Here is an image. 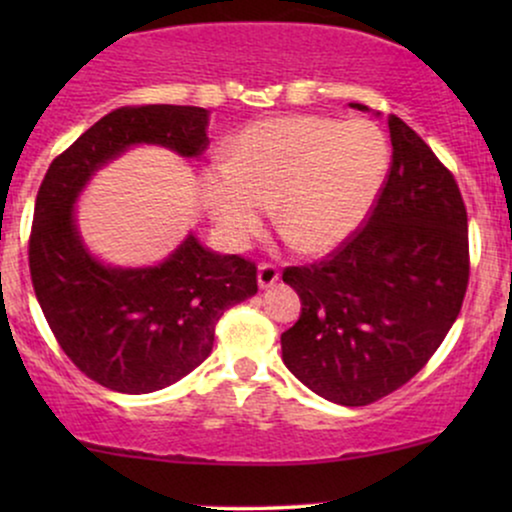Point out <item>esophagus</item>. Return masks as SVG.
<instances>
[{
	"instance_id": "esophagus-1",
	"label": "esophagus",
	"mask_w": 512,
	"mask_h": 512,
	"mask_svg": "<svg viewBox=\"0 0 512 512\" xmlns=\"http://www.w3.org/2000/svg\"><path fill=\"white\" fill-rule=\"evenodd\" d=\"M276 281H279V267L272 262H260V267H257V284H260V289H269Z\"/></svg>"
}]
</instances>
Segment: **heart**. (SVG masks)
Masks as SVG:
<instances>
[{"mask_svg": "<svg viewBox=\"0 0 512 512\" xmlns=\"http://www.w3.org/2000/svg\"><path fill=\"white\" fill-rule=\"evenodd\" d=\"M390 151L373 122L322 115L269 117L233 139L204 173V202L231 245H243L274 202V221L301 252L346 243L366 221Z\"/></svg>", "mask_w": 512, "mask_h": 512, "instance_id": "1", "label": "heart"}]
</instances>
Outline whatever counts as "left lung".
I'll return each instance as SVG.
<instances>
[{
	"label": "left lung",
	"mask_w": 512,
	"mask_h": 512,
	"mask_svg": "<svg viewBox=\"0 0 512 512\" xmlns=\"http://www.w3.org/2000/svg\"><path fill=\"white\" fill-rule=\"evenodd\" d=\"M387 127L392 161L366 223L325 260L284 269L301 296V317L281 334L286 368L344 407L407 385L443 344L469 284L460 187L407 122L390 115Z\"/></svg>",
	"instance_id": "left-lung-1"
}]
</instances>
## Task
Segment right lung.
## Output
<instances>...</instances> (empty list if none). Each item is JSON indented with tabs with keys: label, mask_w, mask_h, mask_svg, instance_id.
Instances as JSON below:
<instances>
[{
	"label": "right lung",
	"mask_w": 512,
	"mask_h": 512,
	"mask_svg": "<svg viewBox=\"0 0 512 512\" xmlns=\"http://www.w3.org/2000/svg\"><path fill=\"white\" fill-rule=\"evenodd\" d=\"M209 110L125 105L50 163L35 197L28 267L52 334L81 373L108 390L146 395L178 383L211 354L216 322L257 293L255 262L216 255L187 236L166 262L120 269L88 255L74 202L91 175L134 144L180 156L207 149Z\"/></svg>",
	"instance_id": "1"
}]
</instances>
